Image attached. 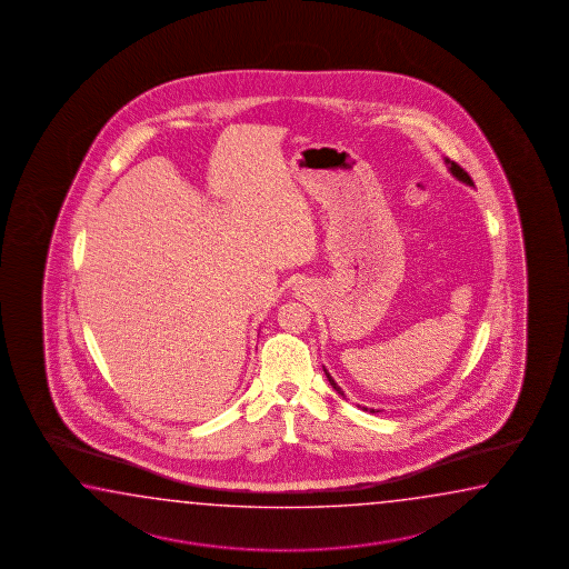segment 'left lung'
Returning a JSON list of instances; mask_svg holds the SVG:
<instances>
[{"mask_svg": "<svg viewBox=\"0 0 569 569\" xmlns=\"http://www.w3.org/2000/svg\"><path fill=\"white\" fill-rule=\"evenodd\" d=\"M446 166H448V171H450V173H452V176H455V178H457L458 181H462V183H467V186H475V183H472V179H470V176H468L467 171L460 168L458 163H455V161H450V159H446ZM323 371L325 376H327V379H329V383L333 386V390L337 391L339 396H343V398H346V393H343V390H341V388L337 386V381H335V379L331 378V373H329V371H327V369L325 368ZM363 410H366V412L371 413L376 412V410H371V408H363Z\"/></svg>", "mask_w": 569, "mask_h": 569, "instance_id": "obj_1", "label": "left lung"}]
</instances>
